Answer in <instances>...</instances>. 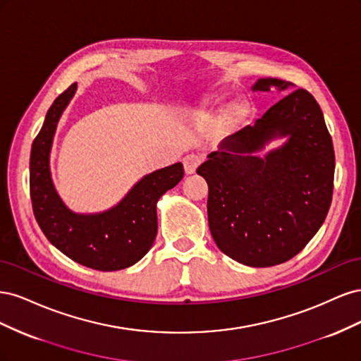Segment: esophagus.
Segmentation results:
<instances>
[{"label": "esophagus", "mask_w": 361, "mask_h": 361, "mask_svg": "<svg viewBox=\"0 0 361 361\" xmlns=\"http://www.w3.org/2000/svg\"><path fill=\"white\" fill-rule=\"evenodd\" d=\"M202 162V158L199 155H194V154H190L183 158V169H185V173L187 174H192L195 171V169H197L200 166Z\"/></svg>", "instance_id": "obj_1"}]
</instances>
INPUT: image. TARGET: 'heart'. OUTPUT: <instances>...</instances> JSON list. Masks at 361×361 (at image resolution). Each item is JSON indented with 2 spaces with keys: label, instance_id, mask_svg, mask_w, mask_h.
<instances>
[{
  "label": "heart",
  "instance_id": "b5f03b06",
  "mask_svg": "<svg viewBox=\"0 0 361 361\" xmlns=\"http://www.w3.org/2000/svg\"><path fill=\"white\" fill-rule=\"evenodd\" d=\"M221 97H224V96H220V97H216V99H214V104H220ZM250 113H251L250 104L245 102V101H238V102H235L233 105L227 108V111L224 114L226 123L231 125V126L241 125L244 120L250 116Z\"/></svg>",
  "mask_w": 361,
  "mask_h": 361
}]
</instances>
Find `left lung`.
<instances>
[{"mask_svg":"<svg viewBox=\"0 0 361 361\" xmlns=\"http://www.w3.org/2000/svg\"><path fill=\"white\" fill-rule=\"evenodd\" d=\"M290 87L260 78L253 90ZM277 137L287 141L257 155ZM197 173L209 188L207 221L216 247L247 267L283 264L307 245L331 204L334 149L321 106L307 90L290 92L253 126L226 137Z\"/></svg>","mask_w":361,"mask_h":361,"instance_id":"obj_1","label":"left lung"}]
</instances>
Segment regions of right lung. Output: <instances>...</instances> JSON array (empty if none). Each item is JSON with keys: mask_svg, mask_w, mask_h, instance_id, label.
<instances>
[{"mask_svg": "<svg viewBox=\"0 0 361 361\" xmlns=\"http://www.w3.org/2000/svg\"><path fill=\"white\" fill-rule=\"evenodd\" d=\"M76 92V82L63 92L47 113L30 157L32 212L48 241L63 255L97 271L125 269L143 257L158 232L157 203L183 178L182 162L141 178L125 197L104 212L76 214L54 187L49 155L59 120Z\"/></svg>", "mask_w": 361, "mask_h": 361, "instance_id": "obj_1", "label": "right lung"}]
</instances>
